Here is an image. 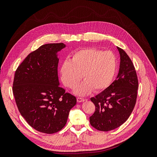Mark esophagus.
Masks as SVG:
<instances>
[{
  "instance_id": "1",
  "label": "esophagus",
  "mask_w": 157,
  "mask_h": 157,
  "mask_svg": "<svg viewBox=\"0 0 157 157\" xmlns=\"http://www.w3.org/2000/svg\"><path fill=\"white\" fill-rule=\"evenodd\" d=\"M77 102L81 103V102L84 101L85 99H84V98H77Z\"/></svg>"
}]
</instances>
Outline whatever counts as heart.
<instances>
[{
	"label": "heart",
	"mask_w": 157,
	"mask_h": 157,
	"mask_svg": "<svg viewBox=\"0 0 157 157\" xmlns=\"http://www.w3.org/2000/svg\"><path fill=\"white\" fill-rule=\"evenodd\" d=\"M117 58L111 51L94 48L81 49L73 55L71 61L65 60L60 67L62 82L74 89L82 78L84 81L75 90L78 96L98 92L108 88L115 77L117 69Z\"/></svg>",
	"instance_id": "1"
}]
</instances>
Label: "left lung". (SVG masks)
<instances>
[{
    "label": "left lung",
    "mask_w": 157,
    "mask_h": 157,
    "mask_svg": "<svg viewBox=\"0 0 157 157\" xmlns=\"http://www.w3.org/2000/svg\"><path fill=\"white\" fill-rule=\"evenodd\" d=\"M121 57L117 79L98 94L90 98L96 106L90 122L98 130L107 132L121 126L134 109L138 88L135 67L126 52L117 47Z\"/></svg>",
    "instance_id": "1"
}]
</instances>
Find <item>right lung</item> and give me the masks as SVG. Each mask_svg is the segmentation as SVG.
I'll list each match as a JSON object with an SVG mask.
<instances>
[{
  "instance_id": "right-lung-1",
  "label": "right lung",
  "mask_w": 157,
  "mask_h": 157,
  "mask_svg": "<svg viewBox=\"0 0 157 157\" xmlns=\"http://www.w3.org/2000/svg\"><path fill=\"white\" fill-rule=\"evenodd\" d=\"M63 43L46 44L28 55L14 75L13 94L18 110L36 130L54 134L65 126L77 99L59 86L58 53Z\"/></svg>"
}]
</instances>
